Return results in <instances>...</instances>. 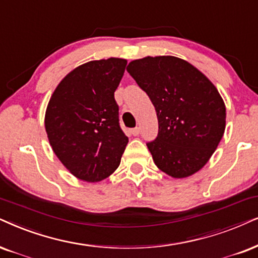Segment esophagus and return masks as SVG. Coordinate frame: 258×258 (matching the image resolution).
<instances>
[{"mask_svg":"<svg viewBox=\"0 0 258 258\" xmlns=\"http://www.w3.org/2000/svg\"><path fill=\"white\" fill-rule=\"evenodd\" d=\"M131 133H132V135L135 136V137H137V136H138L139 133H140V128H139V127H136V128H132V130H131Z\"/></svg>","mask_w":258,"mask_h":258,"instance_id":"esophagus-1","label":"esophagus"}]
</instances>
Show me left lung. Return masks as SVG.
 <instances>
[{"label": "left lung", "instance_id": "1", "mask_svg": "<svg viewBox=\"0 0 258 258\" xmlns=\"http://www.w3.org/2000/svg\"><path fill=\"white\" fill-rule=\"evenodd\" d=\"M126 70L157 113L158 136L146 144L155 164L174 178L194 175L210 161L225 132L226 108L216 86L174 56L140 58Z\"/></svg>", "mask_w": 258, "mask_h": 258}]
</instances>
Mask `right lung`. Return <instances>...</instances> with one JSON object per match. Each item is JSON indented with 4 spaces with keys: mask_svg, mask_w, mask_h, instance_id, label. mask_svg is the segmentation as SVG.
<instances>
[{
    "mask_svg": "<svg viewBox=\"0 0 258 258\" xmlns=\"http://www.w3.org/2000/svg\"><path fill=\"white\" fill-rule=\"evenodd\" d=\"M122 58L90 60L60 81L45 113L54 155L78 180L99 182L119 167L128 138L114 99L125 73Z\"/></svg>",
    "mask_w": 258,
    "mask_h": 258,
    "instance_id": "right-lung-1",
    "label": "right lung"
}]
</instances>
